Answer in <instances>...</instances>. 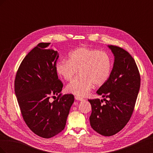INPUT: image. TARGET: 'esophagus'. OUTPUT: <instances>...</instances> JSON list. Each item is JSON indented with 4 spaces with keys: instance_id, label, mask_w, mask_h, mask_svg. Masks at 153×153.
I'll use <instances>...</instances> for the list:
<instances>
[{
    "instance_id": "34e87169",
    "label": "esophagus",
    "mask_w": 153,
    "mask_h": 153,
    "mask_svg": "<svg viewBox=\"0 0 153 153\" xmlns=\"http://www.w3.org/2000/svg\"><path fill=\"white\" fill-rule=\"evenodd\" d=\"M75 100H77V101H83V100H84V99L80 98V97H79V96H75Z\"/></svg>"
}]
</instances>
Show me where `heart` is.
I'll use <instances>...</instances> for the list:
<instances>
[{"label":"heart","mask_w":153,"mask_h":153,"mask_svg":"<svg viewBox=\"0 0 153 153\" xmlns=\"http://www.w3.org/2000/svg\"><path fill=\"white\" fill-rule=\"evenodd\" d=\"M112 67V60L107 53L80 47L69 53L68 61L57 62L55 69L58 75L66 80H70L79 70L80 75L69 83L66 91L78 96H85L94 85L101 86L105 84Z\"/></svg>","instance_id":"1"}]
</instances>
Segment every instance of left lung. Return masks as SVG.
Segmentation results:
<instances>
[{
    "label": "left lung",
    "mask_w": 153,
    "mask_h": 153,
    "mask_svg": "<svg viewBox=\"0 0 153 153\" xmlns=\"http://www.w3.org/2000/svg\"><path fill=\"white\" fill-rule=\"evenodd\" d=\"M114 62L108 80L96 93L102 100H89L92 113L91 126L103 136H112L126 126L130 119L140 86V76L135 60L126 50L108 45Z\"/></svg>",
    "instance_id": "1"
}]
</instances>
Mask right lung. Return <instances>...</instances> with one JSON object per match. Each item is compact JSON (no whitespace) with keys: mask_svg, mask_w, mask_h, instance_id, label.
<instances>
[{"mask_svg":"<svg viewBox=\"0 0 153 153\" xmlns=\"http://www.w3.org/2000/svg\"><path fill=\"white\" fill-rule=\"evenodd\" d=\"M41 43L23 60L17 71L15 92L22 115L37 135L49 138L62 131L74 102V96L61 97L63 87L55 69L59 53ZM52 95L58 99L50 102Z\"/></svg>","mask_w":153,"mask_h":153,"instance_id":"right-lung-1","label":"right lung"}]
</instances>
